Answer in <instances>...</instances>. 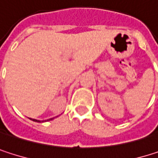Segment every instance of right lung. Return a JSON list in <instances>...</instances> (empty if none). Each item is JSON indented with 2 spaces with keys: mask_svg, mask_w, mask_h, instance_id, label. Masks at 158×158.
<instances>
[{
  "mask_svg": "<svg viewBox=\"0 0 158 158\" xmlns=\"http://www.w3.org/2000/svg\"><path fill=\"white\" fill-rule=\"evenodd\" d=\"M31 119V118H30ZM54 118H51V119H48V120H47V121H49V120H53ZM32 121H34V122H36V123H43L44 121H39V120H36V119H31Z\"/></svg>",
  "mask_w": 158,
  "mask_h": 158,
  "instance_id": "right-lung-1",
  "label": "right lung"
}]
</instances>
